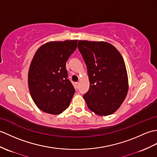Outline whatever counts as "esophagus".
Listing matches in <instances>:
<instances>
[{"label":"esophagus","instance_id":"obj_1","mask_svg":"<svg viewBox=\"0 0 157 157\" xmlns=\"http://www.w3.org/2000/svg\"><path fill=\"white\" fill-rule=\"evenodd\" d=\"M79 82L75 83V88L76 89H78L79 88Z\"/></svg>","mask_w":157,"mask_h":157}]
</instances>
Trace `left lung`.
<instances>
[{
	"label": "left lung",
	"instance_id": "1",
	"mask_svg": "<svg viewBox=\"0 0 157 157\" xmlns=\"http://www.w3.org/2000/svg\"><path fill=\"white\" fill-rule=\"evenodd\" d=\"M78 49L87 66V107L99 116L114 113L124 101L128 79L124 61L114 46L104 41H79Z\"/></svg>",
	"mask_w": 157,
	"mask_h": 157
}]
</instances>
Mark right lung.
I'll return each instance as SVG.
<instances>
[{
    "label": "right lung",
    "instance_id": "1",
    "mask_svg": "<svg viewBox=\"0 0 157 157\" xmlns=\"http://www.w3.org/2000/svg\"><path fill=\"white\" fill-rule=\"evenodd\" d=\"M77 44L78 40L46 43L33 58L28 74L29 92L44 112L59 114L70 104L75 89L67 79L65 64Z\"/></svg>",
    "mask_w": 157,
    "mask_h": 157
}]
</instances>
